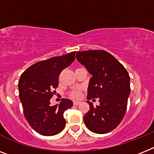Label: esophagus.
<instances>
[{
  "label": "esophagus",
  "instance_id": "obj_1",
  "mask_svg": "<svg viewBox=\"0 0 154 154\" xmlns=\"http://www.w3.org/2000/svg\"><path fill=\"white\" fill-rule=\"evenodd\" d=\"M80 104V102L78 101H73V105L74 106H77Z\"/></svg>",
  "mask_w": 154,
  "mask_h": 154
}]
</instances>
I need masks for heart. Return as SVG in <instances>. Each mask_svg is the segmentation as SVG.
I'll return each instance as SVG.
<instances>
[{
  "instance_id": "obj_1",
  "label": "heart",
  "mask_w": 154,
  "mask_h": 154,
  "mask_svg": "<svg viewBox=\"0 0 154 154\" xmlns=\"http://www.w3.org/2000/svg\"><path fill=\"white\" fill-rule=\"evenodd\" d=\"M80 95H81V94H80L79 91H74L73 93H72V96H73L74 99H78L80 97Z\"/></svg>"
}]
</instances>
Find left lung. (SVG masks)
<instances>
[{"label": "left lung", "mask_w": 154, "mask_h": 154, "mask_svg": "<svg viewBox=\"0 0 154 154\" xmlns=\"http://www.w3.org/2000/svg\"><path fill=\"white\" fill-rule=\"evenodd\" d=\"M76 58L91 75L87 96L90 109L84 117L85 125L97 134L109 132L125 117L131 91L128 73L113 55L103 50L77 51ZM92 97L100 99L96 107L89 101Z\"/></svg>", "instance_id": "obj_1"}]
</instances>
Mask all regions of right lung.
<instances>
[{
  "instance_id": "1",
  "label": "right lung",
  "mask_w": 154,
  "mask_h": 154,
  "mask_svg": "<svg viewBox=\"0 0 154 154\" xmlns=\"http://www.w3.org/2000/svg\"><path fill=\"white\" fill-rule=\"evenodd\" d=\"M75 52L38 62L20 77L19 99L24 116L30 127L41 135H57L65 128L63 113L73 106V102L62 99L59 104L51 106L50 99L59 85L60 73L74 61Z\"/></svg>"
}]
</instances>
